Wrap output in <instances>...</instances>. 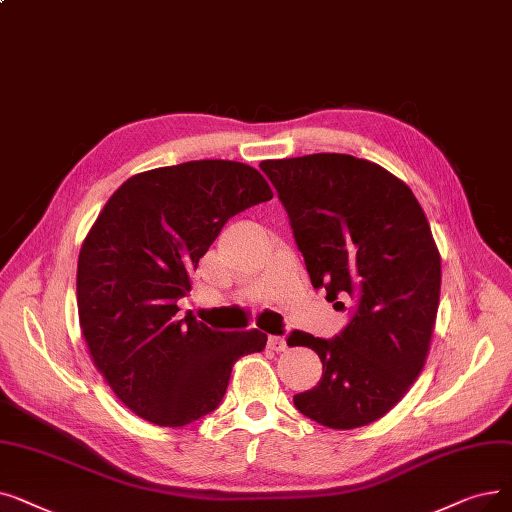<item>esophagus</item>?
I'll list each match as a JSON object with an SVG mask.
<instances>
[{
  "label": "esophagus",
  "instance_id": "1",
  "mask_svg": "<svg viewBox=\"0 0 512 512\" xmlns=\"http://www.w3.org/2000/svg\"><path fill=\"white\" fill-rule=\"evenodd\" d=\"M268 349H272V351H286V341L282 339V337H270L268 339Z\"/></svg>",
  "mask_w": 512,
  "mask_h": 512
}]
</instances>
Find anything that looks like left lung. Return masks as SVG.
Segmentation results:
<instances>
[{
  "mask_svg": "<svg viewBox=\"0 0 512 512\" xmlns=\"http://www.w3.org/2000/svg\"><path fill=\"white\" fill-rule=\"evenodd\" d=\"M291 219L314 288L353 299L335 339L295 330L286 343L314 349L320 383L295 408L330 429L385 416L427 362L441 288V257L425 211L393 173L351 154L263 161ZM343 309L345 303L337 301Z\"/></svg>",
  "mask_w": 512,
  "mask_h": 512,
  "instance_id": "obj_1",
  "label": "left lung"
}]
</instances>
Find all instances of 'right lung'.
Here are the masks:
<instances>
[{"label": "right lung", "mask_w": 512, "mask_h": 512, "mask_svg": "<svg viewBox=\"0 0 512 512\" xmlns=\"http://www.w3.org/2000/svg\"><path fill=\"white\" fill-rule=\"evenodd\" d=\"M272 196L249 165L188 161L108 198L81 244L77 307L94 366L133 414L184 427L219 406L238 358L263 351L268 335L182 318L177 299L226 221Z\"/></svg>", "instance_id": "obj_1"}]
</instances>
